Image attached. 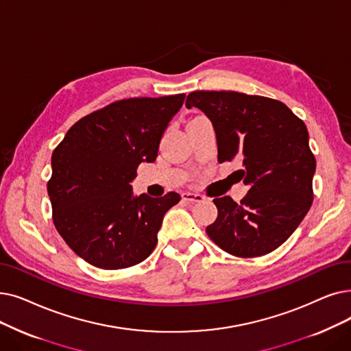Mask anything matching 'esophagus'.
I'll return each instance as SVG.
<instances>
[{
	"mask_svg": "<svg viewBox=\"0 0 351 351\" xmlns=\"http://www.w3.org/2000/svg\"><path fill=\"white\" fill-rule=\"evenodd\" d=\"M182 199L186 202H202L205 197L201 193H196V192H184L182 193Z\"/></svg>",
	"mask_w": 351,
	"mask_h": 351,
	"instance_id": "obj_1",
	"label": "esophagus"
}]
</instances>
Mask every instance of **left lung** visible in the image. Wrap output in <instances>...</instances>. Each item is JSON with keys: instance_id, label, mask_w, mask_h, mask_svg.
I'll return each mask as SVG.
<instances>
[{"instance_id": "left-lung-1", "label": "left lung", "mask_w": 351, "mask_h": 351, "mask_svg": "<svg viewBox=\"0 0 351 351\" xmlns=\"http://www.w3.org/2000/svg\"><path fill=\"white\" fill-rule=\"evenodd\" d=\"M186 108L209 117L218 162L239 159L238 172L250 188L239 204L231 196L213 199L218 217L206 226L208 237L241 258L277 250L313 204L315 158L304 121L278 100L238 91H192Z\"/></svg>"}]
</instances>
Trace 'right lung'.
I'll use <instances>...</instances> for the list:
<instances>
[{"label":"right lung","mask_w":351,"mask_h":351,"mask_svg":"<svg viewBox=\"0 0 351 351\" xmlns=\"http://www.w3.org/2000/svg\"><path fill=\"white\" fill-rule=\"evenodd\" d=\"M185 95L110 103L69 129L51 156L47 192L53 222L67 245L91 265L120 269L155 250L165 213L180 201L133 196L142 162L156 160L159 143Z\"/></svg>","instance_id":"obj_1"}]
</instances>
